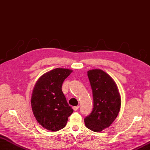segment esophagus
<instances>
[{"mask_svg":"<svg viewBox=\"0 0 150 150\" xmlns=\"http://www.w3.org/2000/svg\"><path fill=\"white\" fill-rule=\"evenodd\" d=\"M79 106H74L73 107V109H74L75 111H76L79 108Z\"/></svg>","mask_w":150,"mask_h":150,"instance_id":"obj_1","label":"esophagus"}]
</instances>
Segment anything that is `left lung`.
<instances>
[{"label":"left lung","mask_w":150,"mask_h":150,"mask_svg":"<svg viewBox=\"0 0 150 150\" xmlns=\"http://www.w3.org/2000/svg\"><path fill=\"white\" fill-rule=\"evenodd\" d=\"M93 92L94 108L84 118L86 126L94 132L108 128L120 112L121 98L116 83L106 72L99 69L87 71Z\"/></svg>","instance_id":"1"}]
</instances>
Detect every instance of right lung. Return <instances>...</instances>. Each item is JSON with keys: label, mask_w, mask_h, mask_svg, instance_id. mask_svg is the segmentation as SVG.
<instances>
[{"label": "right lung", "mask_w": 150, "mask_h": 150, "mask_svg": "<svg viewBox=\"0 0 150 150\" xmlns=\"http://www.w3.org/2000/svg\"><path fill=\"white\" fill-rule=\"evenodd\" d=\"M73 71L56 68L42 75L33 89L31 105L37 121L52 132L64 128L74 112L62 91L64 80Z\"/></svg>", "instance_id": "1"}]
</instances>
